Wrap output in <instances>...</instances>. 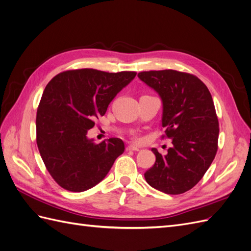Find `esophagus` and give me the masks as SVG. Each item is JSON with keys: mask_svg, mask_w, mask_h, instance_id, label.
Here are the masks:
<instances>
[{"mask_svg": "<svg viewBox=\"0 0 251 251\" xmlns=\"http://www.w3.org/2000/svg\"><path fill=\"white\" fill-rule=\"evenodd\" d=\"M126 151H139V148L136 147V146H133V144H131V146H127L126 147Z\"/></svg>", "mask_w": 251, "mask_h": 251, "instance_id": "esophagus-1", "label": "esophagus"}]
</instances>
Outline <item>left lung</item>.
I'll return each mask as SVG.
<instances>
[{"label": "left lung", "instance_id": "left-lung-1", "mask_svg": "<svg viewBox=\"0 0 251 251\" xmlns=\"http://www.w3.org/2000/svg\"><path fill=\"white\" fill-rule=\"evenodd\" d=\"M138 77L154 89L163 105L162 138L173 147L144 173L148 183L169 195L183 194L202 179L218 150L219 121L207 87L193 74L176 70L143 71Z\"/></svg>", "mask_w": 251, "mask_h": 251}]
</instances>
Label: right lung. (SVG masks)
I'll list each match as a JSON object with an SVG mask.
<instances>
[{
	"instance_id": "obj_1",
	"label": "right lung",
	"mask_w": 251,
	"mask_h": 251,
	"mask_svg": "<svg viewBox=\"0 0 251 251\" xmlns=\"http://www.w3.org/2000/svg\"><path fill=\"white\" fill-rule=\"evenodd\" d=\"M136 74L77 69L59 73L48 82L36 112V143L59 186L74 193L87 191L107 176L124 153L121 139L96 144L87 133Z\"/></svg>"
}]
</instances>
